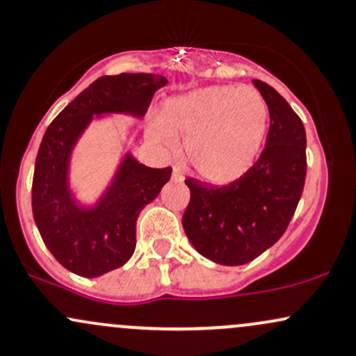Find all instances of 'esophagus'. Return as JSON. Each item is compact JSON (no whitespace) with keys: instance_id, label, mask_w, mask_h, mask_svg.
Masks as SVG:
<instances>
[{"instance_id":"1","label":"esophagus","mask_w":356,"mask_h":356,"mask_svg":"<svg viewBox=\"0 0 356 356\" xmlns=\"http://www.w3.org/2000/svg\"><path fill=\"white\" fill-rule=\"evenodd\" d=\"M172 181H175V182H182L184 181V175H182L179 167H174V169H172Z\"/></svg>"}]
</instances>
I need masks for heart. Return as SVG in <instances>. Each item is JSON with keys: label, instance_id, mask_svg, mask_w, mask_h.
I'll return each mask as SVG.
<instances>
[{"label": "heart", "instance_id": "heart-1", "mask_svg": "<svg viewBox=\"0 0 356 356\" xmlns=\"http://www.w3.org/2000/svg\"><path fill=\"white\" fill-rule=\"evenodd\" d=\"M268 125V105L251 87L214 85L165 104L149 125L155 144L175 150L186 138L187 161L211 184H229L254 164Z\"/></svg>", "mask_w": 356, "mask_h": 356}]
</instances>
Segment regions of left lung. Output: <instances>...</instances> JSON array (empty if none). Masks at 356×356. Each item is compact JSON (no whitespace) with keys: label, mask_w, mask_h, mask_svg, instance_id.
Segmentation results:
<instances>
[{"label":"left lung","mask_w":356,"mask_h":356,"mask_svg":"<svg viewBox=\"0 0 356 356\" xmlns=\"http://www.w3.org/2000/svg\"><path fill=\"white\" fill-rule=\"evenodd\" d=\"M269 110L266 147L256 164L226 186L186 179L191 201L182 226L199 254L241 266L284 234L303 194L306 132L301 118L275 88L254 80Z\"/></svg>","instance_id":"8db88e82"}]
</instances>
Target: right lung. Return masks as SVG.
<instances>
[{
    "label": "right lung",
    "instance_id": "1",
    "mask_svg": "<svg viewBox=\"0 0 356 356\" xmlns=\"http://www.w3.org/2000/svg\"><path fill=\"white\" fill-rule=\"evenodd\" d=\"M165 83V76L154 73L100 76L44 132L31 187L33 218L44 246L75 275L97 277L124 266L136 251L138 214L169 182L172 169H152L127 154L99 202L83 207L68 184L73 147L93 115L144 117L154 93Z\"/></svg>",
    "mask_w": 356,
    "mask_h": 356
}]
</instances>
